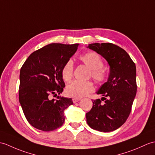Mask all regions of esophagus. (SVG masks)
<instances>
[{
	"label": "esophagus",
	"mask_w": 155,
	"mask_h": 155,
	"mask_svg": "<svg viewBox=\"0 0 155 155\" xmlns=\"http://www.w3.org/2000/svg\"><path fill=\"white\" fill-rule=\"evenodd\" d=\"M80 100H81V98H73V103L78 102V101H80Z\"/></svg>",
	"instance_id": "esophagus-1"
}]
</instances>
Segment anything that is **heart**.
Listing matches in <instances>:
<instances>
[{
	"mask_svg": "<svg viewBox=\"0 0 155 155\" xmlns=\"http://www.w3.org/2000/svg\"><path fill=\"white\" fill-rule=\"evenodd\" d=\"M79 60L90 69L89 78H92L95 82L102 84L107 77V73L103 67V61L98 53L88 52L79 57ZM74 64L72 60L67 61L61 69V77L64 81L69 82L73 77ZM94 84L91 81H74L68 84L65 89L67 96L75 98H81L94 91Z\"/></svg>",
	"mask_w": 155,
	"mask_h": 155,
	"instance_id": "1",
	"label": "heart"
}]
</instances>
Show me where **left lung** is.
I'll use <instances>...</instances> for the list:
<instances>
[{
	"label": "left lung",
	"instance_id": "1",
	"mask_svg": "<svg viewBox=\"0 0 155 155\" xmlns=\"http://www.w3.org/2000/svg\"><path fill=\"white\" fill-rule=\"evenodd\" d=\"M107 61L110 75L97 94L104 97L93 100V106L86 114V121L92 129L102 132L113 131L121 127L131 113L137 92L136 67L128 53L111 43L89 44ZM101 100H105L102 103Z\"/></svg>",
	"mask_w": 155,
	"mask_h": 155
}]
</instances>
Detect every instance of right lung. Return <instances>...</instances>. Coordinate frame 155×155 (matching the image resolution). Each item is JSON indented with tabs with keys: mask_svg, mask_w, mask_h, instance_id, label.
Masks as SVG:
<instances>
[{
	"mask_svg": "<svg viewBox=\"0 0 155 155\" xmlns=\"http://www.w3.org/2000/svg\"><path fill=\"white\" fill-rule=\"evenodd\" d=\"M78 46L47 45L32 53L21 66L19 101L25 117L34 127L50 131L63 124L64 110L73 103L71 98L57 96L65 86L61 69ZM52 96L57 98L52 99Z\"/></svg>",
	"mask_w": 155,
	"mask_h": 155,
	"instance_id": "1",
	"label": "right lung"
}]
</instances>
